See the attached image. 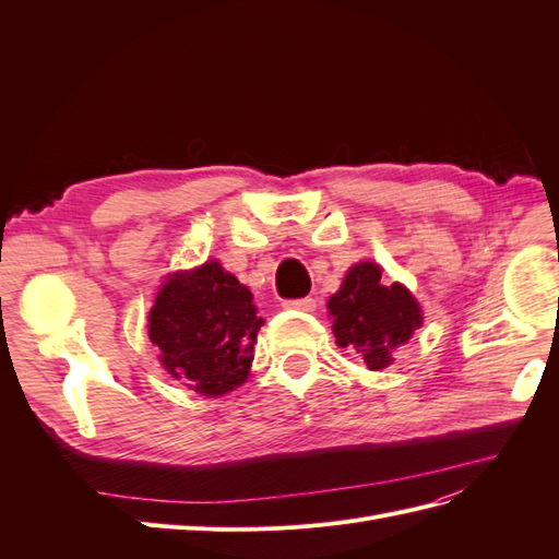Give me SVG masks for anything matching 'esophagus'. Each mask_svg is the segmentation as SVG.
<instances>
[{"mask_svg": "<svg viewBox=\"0 0 559 559\" xmlns=\"http://www.w3.org/2000/svg\"><path fill=\"white\" fill-rule=\"evenodd\" d=\"M284 308L289 310H300V312H312L317 308V300L312 296L306 298H294V300H284Z\"/></svg>", "mask_w": 559, "mask_h": 559, "instance_id": "34e87169", "label": "esophagus"}]
</instances>
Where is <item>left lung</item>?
Instances as JSON below:
<instances>
[{
    "label": "left lung",
    "mask_w": 559,
    "mask_h": 559,
    "mask_svg": "<svg viewBox=\"0 0 559 559\" xmlns=\"http://www.w3.org/2000/svg\"><path fill=\"white\" fill-rule=\"evenodd\" d=\"M380 277L376 263L354 265L326 306L337 347L364 359L370 370L392 364V352L421 326L413 294L401 284L382 286Z\"/></svg>",
    "instance_id": "8db88e82"
}]
</instances>
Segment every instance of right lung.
I'll return each instance as SVG.
<instances>
[{
  "label": "right lung",
  "mask_w": 559,
  "mask_h": 559,
  "mask_svg": "<svg viewBox=\"0 0 559 559\" xmlns=\"http://www.w3.org/2000/svg\"><path fill=\"white\" fill-rule=\"evenodd\" d=\"M251 300L247 286L216 261L167 280L148 314V337L167 373L202 396L240 386L263 324Z\"/></svg>",
  "instance_id": "1"
}]
</instances>
